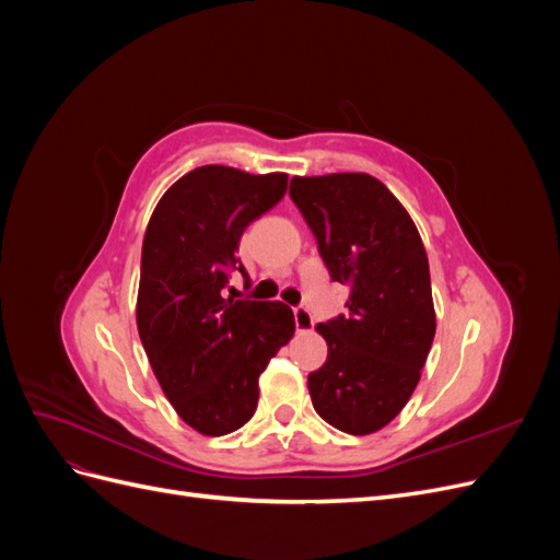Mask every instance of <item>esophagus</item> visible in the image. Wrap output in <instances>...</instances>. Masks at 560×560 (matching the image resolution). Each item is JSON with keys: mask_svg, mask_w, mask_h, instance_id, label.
Masks as SVG:
<instances>
[{"mask_svg": "<svg viewBox=\"0 0 560 560\" xmlns=\"http://www.w3.org/2000/svg\"><path fill=\"white\" fill-rule=\"evenodd\" d=\"M294 325H296V331H308V329H313V327H315V319H313L311 311L303 308V306H296V308H294Z\"/></svg>", "mask_w": 560, "mask_h": 560, "instance_id": "obj_1", "label": "esophagus"}]
</instances>
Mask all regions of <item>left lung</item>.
Segmentation results:
<instances>
[{
    "label": "left lung",
    "instance_id": "left-lung-1",
    "mask_svg": "<svg viewBox=\"0 0 560 560\" xmlns=\"http://www.w3.org/2000/svg\"><path fill=\"white\" fill-rule=\"evenodd\" d=\"M346 315L319 322L327 362L308 376L315 411L348 434L385 428L413 395L434 341L430 264L420 233L387 186L366 173L292 177Z\"/></svg>",
    "mask_w": 560,
    "mask_h": 560
}]
</instances>
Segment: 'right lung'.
<instances>
[{
    "label": "right lung",
    "mask_w": 560,
    "mask_h": 560,
    "mask_svg": "<svg viewBox=\"0 0 560 560\" xmlns=\"http://www.w3.org/2000/svg\"><path fill=\"white\" fill-rule=\"evenodd\" d=\"M287 191V175L202 165L163 194L142 243L138 331L179 418L208 436L257 411L259 376L294 334L280 301L226 296L243 231Z\"/></svg>",
    "instance_id": "right-lung-1"
}]
</instances>
